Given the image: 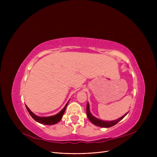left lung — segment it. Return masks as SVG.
<instances>
[{"label":"left lung","instance_id":"8db88e82","mask_svg":"<svg viewBox=\"0 0 157 157\" xmlns=\"http://www.w3.org/2000/svg\"><path fill=\"white\" fill-rule=\"evenodd\" d=\"M128 114L126 113L124 116H122V117L119 118L118 119L115 120V121H103L101 120H99L98 118H96L95 117H94L91 113H90V108H89V104H87L86 106V115L87 117L88 118V119L90 120V121L91 122L92 124H94V125L98 126H100V127H103V128H109V127H111L115 126V124H117V123L121 121L123 118H124L126 115Z\"/></svg>","mask_w":157,"mask_h":157}]
</instances>
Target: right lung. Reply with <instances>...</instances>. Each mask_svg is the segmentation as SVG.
I'll return each instance as SVG.
<instances>
[{"label": "right lung", "instance_id": "add662e5", "mask_svg": "<svg viewBox=\"0 0 157 157\" xmlns=\"http://www.w3.org/2000/svg\"><path fill=\"white\" fill-rule=\"evenodd\" d=\"M68 105V103L66 104L65 106L64 107V108L61 110L58 114H57L56 115L54 116H51V117H38L36 115H35L34 113H33L26 106V108L27 109L28 112L30 114V115L31 116V117L34 119L35 121H36V122L40 123V124H46V125H52V124H55L56 123H58V122L60 121V120L62 118L63 114L65 113V109L67 107V105Z\"/></svg>", "mask_w": 157, "mask_h": 157}]
</instances>
